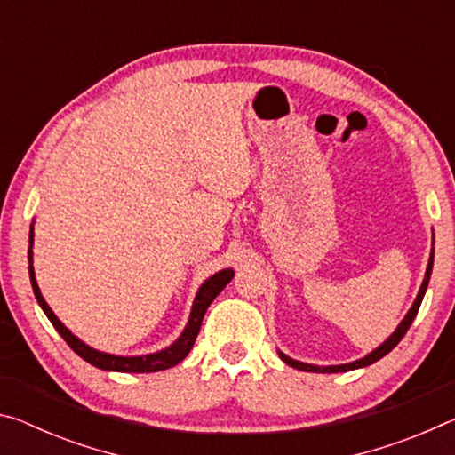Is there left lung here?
Here are the masks:
<instances>
[{"mask_svg": "<svg viewBox=\"0 0 455 455\" xmlns=\"http://www.w3.org/2000/svg\"><path fill=\"white\" fill-rule=\"evenodd\" d=\"M431 267H434V251H431V257H429V263H427V271H426V279H423L421 283V289H419V295L415 297V303L410 309V313L405 315V319L399 323V327L395 329V333L391 335L387 341H385L383 345H379L375 351L369 353V355H365L363 359L359 361H353V363H345V365H329V367H319V365H309V363H301V361H295L284 355V353L279 351V357L284 361V363L295 367V369H301V371H313V373H339V371H351V369H359V367H367L375 363V361H379L381 357L387 355V353L395 347V345L402 341L403 335L407 333V329H410V325L415 319V315H418L419 311V305L423 301V295H426V289H427V283H429V276H431Z\"/></svg>", "mask_w": 455, "mask_h": 455, "instance_id": "left-lung-1", "label": "left lung"}]
</instances>
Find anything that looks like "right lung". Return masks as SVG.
<instances>
[{
    "label": "right lung",
    "mask_w": 455,
    "mask_h": 455,
    "mask_svg": "<svg viewBox=\"0 0 455 455\" xmlns=\"http://www.w3.org/2000/svg\"><path fill=\"white\" fill-rule=\"evenodd\" d=\"M32 243H34V225L32 230H29V249H28V260H29V281H32L34 287V295L37 299V303L44 309V313L48 315V319L52 321V325L56 327L58 333L64 337V341L70 345V347L78 353V355L88 361L90 365H94L98 369H104V371H122V373H152V371H163V369L174 367L176 363L188 355V351L192 349V345L196 341V335L200 331V325H203V317L209 305L217 299L219 292L227 287L230 279L235 276L233 268H225L217 275H212L209 281H206L203 287L198 289L195 305H192V313L188 319V325L184 329V333L176 339V341L166 347L164 351L152 353V355H140V357H118V355H108V353H100L96 349L88 347L86 343H82L78 337H74L70 331H68L61 321L52 313L48 303L44 301L40 287L36 283V275H34V267H32Z\"/></svg>",
    "instance_id": "1"
}]
</instances>
